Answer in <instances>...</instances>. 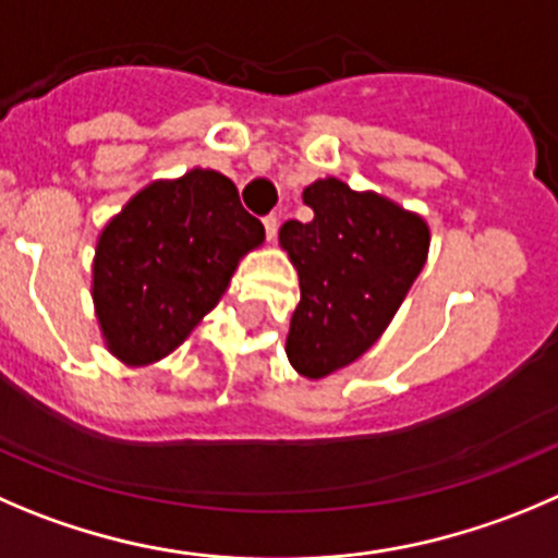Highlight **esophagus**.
Segmentation results:
<instances>
[{
  "label": "esophagus",
  "mask_w": 558,
  "mask_h": 558,
  "mask_svg": "<svg viewBox=\"0 0 558 558\" xmlns=\"http://www.w3.org/2000/svg\"><path fill=\"white\" fill-rule=\"evenodd\" d=\"M263 227H265V238H268V241H274L276 230H279V219H276V216H265Z\"/></svg>",
  "instance_id": "1"
}]
</instances>
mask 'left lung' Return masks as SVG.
I'll list each match as a JSON object with an SVG mask.
<instances>
[{"instance_id":"left-lung-1","label":"left lung","mask_w":558,"mask_h":558,"mask_svg":"<svg viewBox=\"0 0 558 558\" xmlns=\"http://www.w3.org/2000/svg\"><path fill=\"white\" fill-rule=\"evenodd\" d=\"M304 203L315 219L284 221L279 230L301 288L284 350L295 373L317 380L378 342L424 268L429 227L386 196L337 178L306 185Z\"/></svg>"}]
</instances>
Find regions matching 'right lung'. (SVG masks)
<instances>
[{
  "label": "right lung",
  "instance_id": "1",
  "mask_svg": "<svg viewBox=\"0 0 558 558\" xmlns=\"http://www.w3.org/2000/svg\"><path fill=\"white\" fill-rule=\"evenodd\" d=\"M265 241L235 183L214 169L156 180L100 230L93 301L111 355L161 362L219 304L243 254Z\"/></svg>",
  "mask_w": 558,
  "mask_h": 558
}]
</instances>
